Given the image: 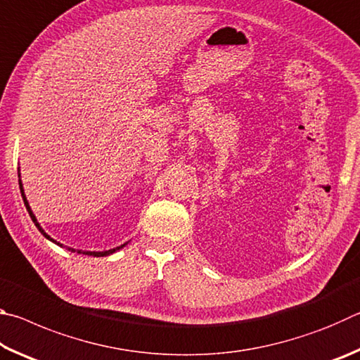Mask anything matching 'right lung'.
Listing matches in <instances>:
<instances>
[{
	"instance_id": "right-lung-1",
	"label": "right lung",
	"mask_w": 360,
	"mask_h": 360,
	"mask_svg": "<svg viewBox=\"0 0 360 360\" xmlns=\"http://www.w3.org/2000/svg\"><path fill=\"white\" fill-rule=\"evenodd\" d=\"M19 176H20V173H19ZM19 186H20V192H22V198H23V203H25V206H27V211H28V214H30V217H32V221L34 222V225L36 227H38V230L41 231L42 235L46 236L47 240H51V241H53L51 236H49L44 230L41 229V225L38 224V221H36V216L33 214V211H32V208H30V205H28V202H27V197H25V193H23V187H22V181L19 179ZM56 243V245H58V246H63V245H60V243H57V241H53ZM125 245H122V246H119V248H114V249H109V251H103V252H95V251H76V249H72V248H68V251H71V252H77V254H85V255H94V257H105V255H109V254H112V252H115L117 251V249H120V248H124Z\"/></svg>"
}]
</instances>
